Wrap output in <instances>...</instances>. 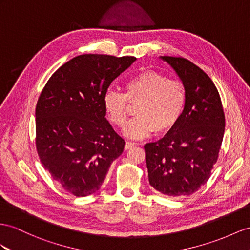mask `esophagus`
Masks as SVG:
<instances>
[{
  "label": "esophagus",
  "mask_w": 250,
  "mask_h": 250,
  "mask_svg": "<svg viewBox=\"0 0 250 250\" xmlns=\"http://www.w3.org/2000/svg\"><path fill=\"white\" fill-rule=\"evenodd\" d=\"M132 146H134V144L133 143H130V142H126L125 145V150H130Z\"/></svg>",
  "instance_id": "obj_1"
}]
</instances>
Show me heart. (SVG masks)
Returning <instances> with one entry per match:
<instances>
[{
    "label": "heart",
    "instance_id": "obj_1",
    "mask_svg": "<svg viewBox=\"0 0 250 250\" xmlns=\"http://www.w3.org/2000/svg\"><path fill=\"white\" fill-rule=\"evenodd\" d=\"M186 99L181 80L155 70H145L126 81L125 94L105 92L104 106L111 124L120 127L129 115L128 104H137V116L126 125L125 134L129 138L142 139L154 131L162 134L171 130L182 116Z\"/></svg>",
    "mask_w": 250,
    "mask_h": 250
}]
</instances>
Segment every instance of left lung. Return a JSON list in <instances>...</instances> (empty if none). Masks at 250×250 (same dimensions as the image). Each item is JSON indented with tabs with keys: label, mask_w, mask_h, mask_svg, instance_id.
<instances>
[{
	"label": "left lung",
	"mask_w": 250,
	"mask_h": 250,
	"mask_svg": "<svg viewBox=\"0 0 250 250\" xmlns=\"http://www.w3.org/2000/svg\"><path fill=\"white\" fill-rule=\"evenodd\" d=\"M186 89V104L164 138L145 146L148 178L162 194H193L211 176L225 131V114L213 81L183 57L164 56Z\"/></svg>",
	"instance_id": "obj_1"
}]
</instances>
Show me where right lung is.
I'll list each match as a JSON object with an SVG mask.
<instances>
[{
  "mask_svg": "<svg viewBox=\"0 0 250 250\" xmlns=\"http://www.w3.org/2000/svg\"><path fill=\"white\" fill-rule=\"evenodd\" d=\"M135 57L85 54L64 63L36 106V148L53 180L75 196L101 187L125 140L105 119L104 95Z\"/></svg>",
  "mask_w": 250,
  "mask_h": 250,
  "instance_id": "1",
  "label": "right lung"
}]
</instances>
